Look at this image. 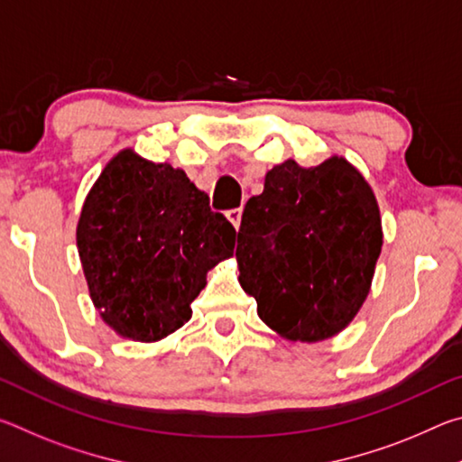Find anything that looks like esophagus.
Returning a JSON list of instances; mask_svg holds the SVG:
<instances>
[{
    "mask_svg": "<svg viewBox=\"0 0 462 462\" xmlns=\"http://www.w3.org/2000/svg\"><path fill=\"white\" fill-rule=\"evenodd\" d=\"M226 217H228V220L232 222V226L234 228H240V220H242V208H234V209H228V212H226Z\"/></svg>",
    "mask_w": 462,
    "mask_h": 462,
    "instance_id": "esophagus-1",
    "label": "esophagus"
}]
</instances>
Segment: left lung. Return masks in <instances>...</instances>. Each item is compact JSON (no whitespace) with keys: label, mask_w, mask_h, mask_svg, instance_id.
Returning <instances> with one entry per match:
<instances>
[{"label":"left lung","mask_w":462,"mask_h":462,"mask_svg":"<svg viewBox=\"0 0 462 462\" xmlns=\"http://www.w3.org/2000/svg\"><path fill=\"white\" fill-rule=\"evenodd\" d=\"M381 246L377 199L346 159L310 169L289 159L269 171L242 212L238 281L277 334L319 342L358 314Z\"/></svg>","instance_id":"left-lung-1"}]
</instances>
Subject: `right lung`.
Wrapping results in <instances>:
<instances>
[{
    "mask_svg": "<svg viewBox=\"0 0 462 462\" xmlns=\"http://www.w3.org/2000/svg\"><path fill=\"white\" fill-rule=\"evenodd\" d=\"M236 230L181 169L124 148L85 198L77 248L93 306L124 338L156 342L191 318Z\"/></svg>",
    "mask_w": 462,
    "mask_h": 462,
    "instance_id": "obj_1",
    "label": "right lung"
}]
</instances>
